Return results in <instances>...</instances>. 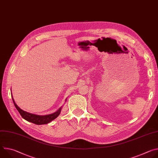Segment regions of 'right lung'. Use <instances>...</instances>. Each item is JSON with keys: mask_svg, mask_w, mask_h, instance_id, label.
<instances>
[{"mask_svg": "<svg viewBox=\"0 0 158 158\" xmlns=\"http://www.w3.org/2000/svg\"><path fill=\"white\" fill-rule=\"evenodd\" d=\"M12 101L14 102L15 108L17 109L20 116L22 117V118H24V119H26V121H27L29 122H31V123H32L34 124H38V125L46 124L50 123L52 120L55 119L60 114V111H61V107H60L57 112H54V113H53V114L46 115V116H39V115L29 113V112H27L26 111H24L23 110H22L16 104V103L15 102V101L13 99V97H12Z\"/></svg>", "mask_w": 158, "mask_h": 158, "instance_id": "right-lung-1", "label": "right lung"}]
</instances>
